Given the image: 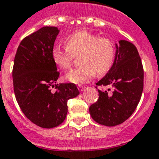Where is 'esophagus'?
Instances as JSON below:
<instances>
[{
  "instance_id": "34e87169",
  "label": "esophagus",
  "mask_w": 159,
  "mask_h": 159,
  "mask_svg": "<svg viewBox=\"0 0 159 159\" xmlns=\"http://www.w3.org/2000/svg\"><path fill=\"white\" fill-rule=\"evenodd\" d=\"M78 89H79V91L82 92V91H83L84 90V86H83V85H79Z\"/></svg>"
}]
</instances>
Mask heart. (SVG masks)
<instances>
[{"instance_id": "heart-1", "label": "heart", "mask_w": 159, "mask_h": 159, "mask_svg": "<svg viewBox=\"0 0 159 159\" xmlns=\"http://www.w3.org/2000/svg\"><path fill=\"white\" fill-rule=\"evenodd\" d=\"M65 42L64 47L54 46L52 55L56 64L62 70L70 68L75 57L80 56L81 65L66 75V79L72 83H86L96 74L100 76L107 74L114 65L117 46L112 39L80 30L69 35Z\"/></svg>"}]
</instances>
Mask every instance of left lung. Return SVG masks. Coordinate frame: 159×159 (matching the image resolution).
I'll return each instance as SVG.
<instances>
[{
    "mask_svg": "<svg viewBox=\"0 0 159 159\" xmlns=\"http://www.w3.org/2000/svg\"><path fill=\"white\" fill-rule=\"evenodd\" d=\"M119 42L114 65L96 84L110 88L98 90L99 98L89 108L92 119L106 126L120 125L131 116L143 91L144 70L138 51L127 40Z\"/></svg>",
    "mask_w": 159,
    "mask_h": 159,
    "instance_id": "obj_1",
    "label": "left lung"
}]
</instances>
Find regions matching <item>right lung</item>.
<instances>
[{
	"mask_svg": "<svg viewBox=\"0 0 159 159\" xmlns=\"http://www.w3.org/2000/svg\"><path fill=\"white\" fill-rule=\"evenodd\" d=\"M57 27H43L23 39L12 68L15 97L24 115L41 128L61 125L68 113L67 102L80 91L73 83L56 84L59 77L52 58ZM55 86L52 92L51 88Z\"/></svg>",
	"mask_w": 159,
	"mask_h": 159,
	"instance_id": "1",
	"label": "right lung"
}]
</instances>
